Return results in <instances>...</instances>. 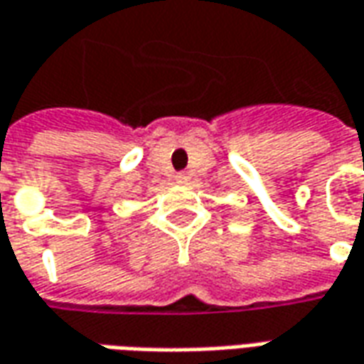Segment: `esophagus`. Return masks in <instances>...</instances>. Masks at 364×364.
<instances>
[{
    "label": "esophagus",
    "mask_w": 364,
    "mask_h": 364,
    "mask_svg": "<svg viewBox=\"0 0 364 364\" xmlns=\"http://www.w3.org/2000/svg\"><path fill=\"white\" fill-rule=\"evenodd\" d=\"M175 179L179 183H187L189 181V173H185V171H181V173H177L175 175Z\"/></svg>",
    "instance_id": "34e87169"
}]
</instances>
